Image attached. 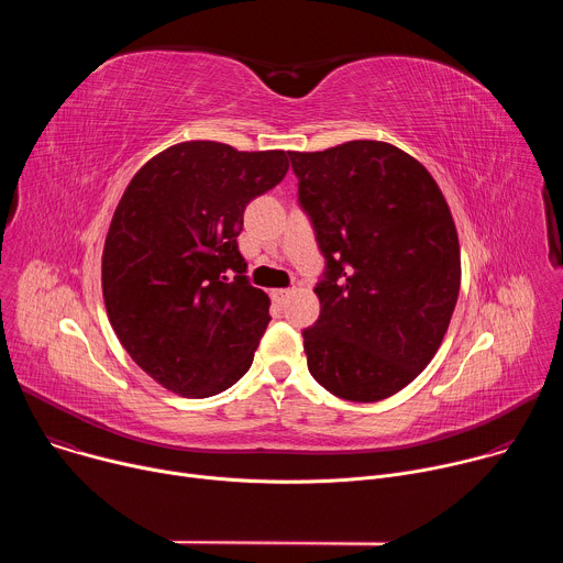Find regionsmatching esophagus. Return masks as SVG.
I'll use <instances>...</instances> for the list:
<instances>
[{
	"label": "esophagus",
	"mask_w": 563,
	"mask_h": 563,
	"mask_svg": "<svg viewBox=\"0 0 563 563\" xmlns=\"http://www.w3.org/2000/svg\"><path fill=\"white\" fill-rule=\"evenodd\" d=\"M289 294H291V289H276V291H274V298H276L278 302H283Z\"/></svg>",
	"instance_id": "esophagus-1"
}]
</instances>
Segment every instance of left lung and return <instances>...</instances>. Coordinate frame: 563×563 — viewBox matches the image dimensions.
<instances>
[{"label":"left lung","mask_w":563,"mask_h":563,"mask_svg":"<svg viewBox=\"0 0 563 563\" xmlns=\"http://www.w3.org/2000/svg\"><path fill=\"white\" fill-rule=\"evenodd\" d=\"M289 159L325 258L320 316L302 330L309 374L339 398L374 404L415 380L448 332L461 285L452 213L428 169L387 142Z\"/></svg>","instance_id":"obj_1"}]
</instances>
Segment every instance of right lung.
<instances>
[{
    "instance_id": "add662e5",
    "label": "right lung",
    "mask_w": 563,
    "mask_h": 563,
    "mask_svg": "<svg viewBox=\"0 0 563 563\" xmlns=\"http://www.w3.org/2000/svg\"><path fill=\"white\" fill-rule=\"evenodd\" d=\"M285 151L183 142L129 183L107 233L102 291L129 356L191 398L224 391L252 367L269 298L238 250L247 205L289 169Z\"/></svg>"
}]
</instances>
